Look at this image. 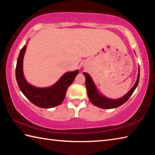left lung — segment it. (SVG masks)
Instances as JSON below:
<instances>
[{
	"label": "left lung",
	"instance_id": "1",
	"mask_svg": "<svg viewBox=\"0 0 155 155\" xmlns=\"http://www.w3.org/2000/svg\"><path fill=\"white\" fill-rule=\"evenodd\" d=\"M140 66L138 67V74L137 81H136L133 87L128 91V92L121 98L117 99H112L108 98L101 93L98 88H97L95 83L94 82L92 78L88 73L83 72V74L85 77V86L87 89V96L89 99L94 105L99 107L101 109H114L117 108L122 104L125 103L128 98L132 95L133 91H135L136 87H137L139 81H140Z\"/></svg>",
	"mask_w": 155,
	"mask_h": 155
}]
</instances>
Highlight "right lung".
I'll list each match as a JSON object with an SVG mask.
<instances>
[{
  "instance_id": "1",
  "label": "right lung",
  "mask_w": 155,
  "mask_h": 155,
  "mask_svg": "<svg viewBox=\"0 0 155 155\" xmlns=\"http://www.w3.org/2000/svg\"><path fill=\"white\" fill-rule=\"evenodd\" d=\"M28 40L27 45L21 49L17 60L15 78L18 87L26 98L37 107L49 109L58 106L64 101L68 87L74 81L79 70L65 72L55 83L48 87H38L31 85L25 78L23 72V60Z\"/></svg>"
}]
</instances>
